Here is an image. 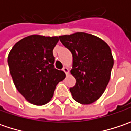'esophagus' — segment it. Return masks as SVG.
<instances>
[{"instance_id":"34e87169","label":"esophagus","mask_w":131,"mask_h":131,"mask_svg":"<svg viewBox=\"0 0 131 131\" xmlns=\"http://www.w3.org/2000/svg\"><path fill=\"white\" fill-rule=\"evenodd\" d=\"M63 71L65 72V73H66V75H68V73H69V71H68V69L66 68V67H64L63 69Z\"/></svg>"}]
</instances>
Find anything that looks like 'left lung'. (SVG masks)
I'll use <instances>...</instances> for the list:
<instances>
[{
	"label": "left lung",
	"instance_id": "obj_1",
	"mask_svg": "<svg viewBox=\"0 0 131 131\" xmlns=\"http://www.w3.org/2000/svg\"><path fill=\"white\" fill-rule=\"evenodd\" d=\"M59 38L73 56L71 73L76 79V84L70 88L73 98L82 104L95 102L102 95L110 79L114 65L111 49L102 39L82 32Z\"/></svg>",
	"mask_w": 131,
	"mask_h": 131
}]
</instances>
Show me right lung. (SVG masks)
<instances>
[{"instance_id":"add662e5","label":"right lung","mask_w":131,"mask_h":131,"mask_svg":"<svg viewBox=\"0 0 131 131\" xmlns=\"http://www.w3.org/2000/svg\"><path fill=\"white\" fill-rule=\"evenodd\" d=\"M58 36L32 35L16 43L8 56L13 82L28 102L37 106L47 103L55 88L66 77L54 67L53 49Z\"/></svg>"}]
</instances>
